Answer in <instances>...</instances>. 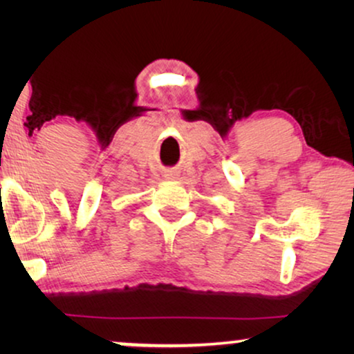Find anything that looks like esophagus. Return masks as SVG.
Returning a JSON list of instances; mask_svg holds the SVG:
<instances>
[{
  "instance_id": "1",
  "label": "esophagus",
  "mask_w": 354,
  "mask_h": 354,
  "mask_svg": "<svg viewBox=\"0 0 354 354\" xmlns=\"http://www.w3.org/2000/svg\"><path fill=\"white\" fill-rule=\"evenodd\" d=\"M166 178H176V172H167Z\"/></svg>"
}]
</instances>
